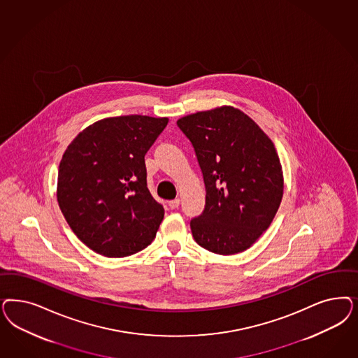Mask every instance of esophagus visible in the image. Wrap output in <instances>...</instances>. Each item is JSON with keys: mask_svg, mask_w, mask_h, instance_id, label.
<instances>
[{"mask_svg": "<svg viewBox=\"0 0 358 358\" xmlns=\"http://www.w3.org/2000/svg\"><path fill=\"white\" fill-rule=\"evenodd\" d=\"M169 206H170V208H173V209L179 207V206H180V199H173V200H170V201H169Z\"/></svg>", "mask_w": 358, "mask_h": 358, "instance_id": "esophagus-1", "label": "esophagus"}]
</instances>
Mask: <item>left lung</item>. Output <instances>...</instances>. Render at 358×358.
Listing matches in <instances>:
<instances>
[{"instance_id": "8db88e82", "label": "left lung", "mask_w": 358, "mask_h": 358, "mask_svg": "<svg viewBox=\"0 0 358 358\" xmlns=\"http://www.w3.org/2000/svg\"><path fill=\"white\" fill-rule=\"evenodd\" d=\"M176 124L195 149L206 183L204 212L191 221L195 241L212 253H241L270 227L283 196L273 141L231 105L185 115Z\"/></svg>"}]
</instances>
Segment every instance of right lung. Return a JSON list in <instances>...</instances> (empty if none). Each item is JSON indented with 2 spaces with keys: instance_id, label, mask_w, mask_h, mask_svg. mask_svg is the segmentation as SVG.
<instances>
[{
  "instance_id": "1",
  "label": "right lung",
  "mask_w": 358,
  "mask_h": 358,
  "mask_svg": "<svg viewBox=\"0 0 358 358\" xmlns=\"http://www.w3.org/2000/svg\"><path fill=\"white\" fill-rule=\"evenodd\" d=\"M167 122V117H108L85 127L64 151L59 207L93 252L121 258L155 238L164 209L148 189L145 154Z\"/></svg>"
}]
</instances>
